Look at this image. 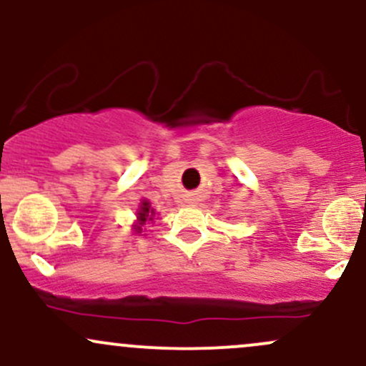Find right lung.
<instances>
[{"label": "right lung", "instance_id": "add662e5", "mask_svg": "<svg viewBox=\"0 0 366 366\" xmlns=\"http://www.w3.org/2000/svg\"><path fill=\"white\" fill-rule=\"evenodd\" d=\"M151 213H153V209H151V207H149L148 201H142L139 213H137V220H139V225H136V230H137V232H141V230H142V229H141V225L144 224L146 220H151V218H149Z\"/></svg>", "mask_w": 366, "mask_h": 366}]
</instances>
